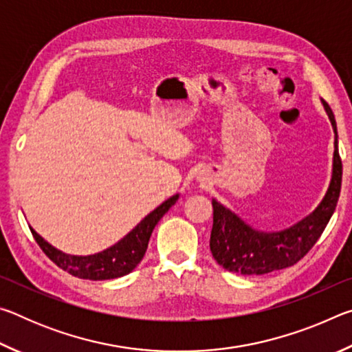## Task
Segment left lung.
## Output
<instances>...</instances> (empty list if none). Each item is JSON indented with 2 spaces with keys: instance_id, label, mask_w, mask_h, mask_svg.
Wrapping results in <instances>:
<instances>
[{
  "instance_id": "left-lung-1",
  "label": "left lung",
  "mask_w": 352,
  "mask_h": 352,
  "mask_svg": "<svg viewBox=\"0 0 352 352\" xmlns=\"http://www.w3.org/2000/svg\"><path fill=\"white\" fill-rule=\"evenodd\" d=\"M323 105L336 133L332 178L324 199L307 217L290 228L276 231V233L253 230L228 208L220 205L217 200H212L210 248L212 258L225 270L239 273V275H265L275 270H283L305 258L309 250L323 234L340 197L343 174L342 158L338 153L336 118L324 100Z\"/></svg>"
}]
</instances>
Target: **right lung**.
Wrapping results in <instances>:
<instances>
[{
  "mask_svg": "<svg viewBox=\"0 0 352 352\" xmlns=\"http://www.w3.org/2000/svg\"><path fill=\"white\" fill-rule=\"evenodd\" d=\"M177 200L178 194L172 195L170 199L163 201L157 210L147 214L126 237H122L115 245L90 256H73L62 253L60 250L54 248L43 237L37 234V231L32 230V226H29V228H31L35 242L38 243L47 258L60 267L62 270L68 272L69 275L82 279H91V281L115 279L129 275L140 264L146 254L148 239H151L155 225L170 210L172 205H175Z\"/></svg>",
  "mask_w": 352,
  "mask_h": 352,
  "instance_id": "add662e5",
  "label": "right lung"
}]
</instances>
